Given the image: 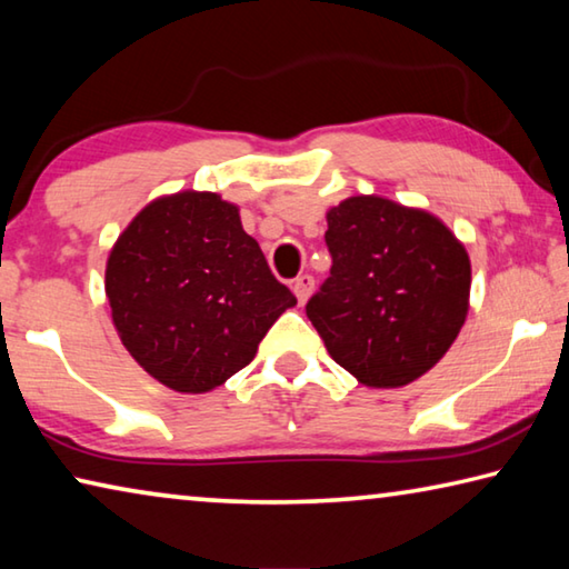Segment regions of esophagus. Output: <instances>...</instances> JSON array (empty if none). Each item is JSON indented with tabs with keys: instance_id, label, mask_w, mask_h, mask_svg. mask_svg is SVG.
<instances>
[{
	"instance_id": "34e87169",
	"label": "esophagus",
	"mask_w": 569,
	"mask_h": 569,
	"mask_svg": "<svg viewBox=\"0 0 569 569\" xmlns=\"http://www.w3.org/2000/svg\"><path fill=\"white\" fill-rule=\"evenodd\" d=\"M291 288H293V293H296V298H298V303H306L308 296L313 293V276H308V273L298 276Z\"/></svg>"
}]
</instances>
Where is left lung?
Masks as SVG:
<instances>
[{
  "mask_svg": "<svg viewBox=\"0 0 569 569\" xmlns=\"http://www.w3.org/2000/svg\"><path fill=\"white\" fill-rule=\"evenodd\" d=\"M326 223L333 266L306 316L363 387H407L465 326L467 248L437 216L379 196L346 198Z\"/></svg>",
  "mask_w": 569,
  "mask_h": 569,
  "instance_id": "left-lung-1",
  "label": "left lung"
}]
</instances>
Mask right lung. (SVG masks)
<instances>
[{"mask_svg":"<svg viewBox=\"0 0 569 569\" xmlns=\"http://www.w3.org/2000/svg\"><path fill=\"white\" fill-rule=\"evenodd\" d=\"M130 356L172 391L206 393L253 361L296 296L218 192L152 200L114 240L104 271Z\"/></svg>","mask_w":569,"mask_h":569,"instance_id":"1","label":"right lung"}]
</instances>
